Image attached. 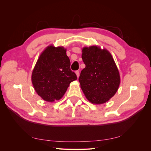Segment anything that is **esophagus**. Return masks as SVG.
<instances>
[{
    "instance_id": "34e87169",
    "label": "esophagus",
    "mask_w": 151,
    "mask_h": 151,
    "mask_svg": "<svg viewBox=\"0 0 151 151\" xmlns=\"http://www.w3.org/2000/svg\"><path fill=\"white\" fill-rule=\"evenodd\" d=\"M76 75H77V77H79V71H78V70L76 71Z\"/></svg>"
}]
</instances>
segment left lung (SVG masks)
Instances as JSON below:
<instances>
[{
  "label": "left lung",
  "mask_w": 151,
  "mask_h": 151,
  "mask_svg": "<svg viewBox=\"0 0 151 151\" xmlns=\"http://www.w3.org/2000/svg\"><path fill=\"white\" fill-rule=\"evenodd\" d=\"M82 59L86 67L79 78L86 98L93 104L108 101L116 93L120 83L119 71L106 49L98 46L84 47Z\"/></svg>",
  "instance_id": "left-lung-1"
}]
</instances>
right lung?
<instances>
[{
  "mask_svg": "<svg viewBox=\"0 0 151 151\" xmlns=\"http://www.w3.org/2000/svg\"><path fill=\"white\" fill-rule=\"evenodd\" d=\"M63 47L50 45L41 53L31 75L32 84L40 96L48 102L60 99L70 83L77 79L70 70V59Z\"/></svg>",
  "mask_w": 151,
  "mask_h": 151,
  "instance_id": "right-lung-1",
  "label": "right lung"
}]
</instances>
